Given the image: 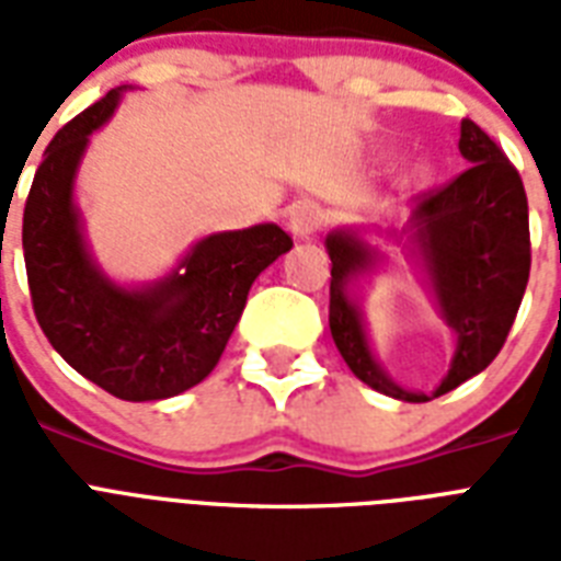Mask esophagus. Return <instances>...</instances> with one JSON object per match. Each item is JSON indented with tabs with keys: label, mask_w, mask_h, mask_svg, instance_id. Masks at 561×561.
I'll use <instances>...</instances> for the list:
<instances>
[{
	"label": "esophagus",
	"mask_w": 561,
	"mask_h": 561,
	"mask_svg": "<svg viewBox=\"0 0 561 561\" xmlns=\"http://www.w3.org/2000/svg\"><path fill=\"white\" fill-rule=\"evenodd\" d=\"M323 227V209L317 206V203L306 201V203H297L294 209H290V218H288V229L294 238H311L317 229Z\"/></svg>",
	"instance_id": "esophagus-1"
}]
</instances>
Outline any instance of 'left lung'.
<instances>
[{
    "mask_svg": "<svg viewBox=\"0 0 561 561\" xmlns=\"http://www.w3.org/2000/svg\"><path fill=\"white\" fill-rule=\"evenodd\" d=\"M460 153L469 169L439 192L425 194L401 236H392L408 238V262L457 337L451 367L431 396L392 381L369 343L360 288L390 264V255L369 244L364 229L341 227L325 236L334 346L367 387L413 404L451 392L495 360L530 279V215L518 171L469 118L460 125Z\"/></svg>",
    "mask_w": 561,
    "mask_h": 561,
    "instance_id": "1",
    "label": "left lung"
}]
</instances>
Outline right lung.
<instances>
[{"mask_svg":"<svg viewBox=\"0 0 561 561\" xmlns=\"http://www.w3.org/2000/svg\"><path fill=\"white\" fill-rule=\"evenodd\" d=\"M127 90H110L48 142L25 201L22 253L34 314L57 355L116 399L160 401L215 369L255 276L294 241L276 224H255L201 238L160 279L107 276L87 244L75 180L90 136Z\"/></svg>","mask_w":561,"mask_h":561,"instance_id":"1","label":"right lung"}]
</instances>
